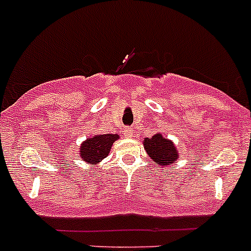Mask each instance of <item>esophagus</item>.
I'll return each mask as SVG.
<instances>
[{
  "label": "esophagus",
  "mask_w": 251,
  "mask_h": 251,
  "mask_svg": "<svg viewBox=\"0 0 251 251\" xmlns=\"http://www.w3.org/2000/svg\"><path fill=\"white\" fill-rule=\"evenodd\" d=\"M133 132H134V130H133L132 128H129V127H126L123 129L124 137H127V138H130V137H133Z\"/></svg>",
  "instance_id": "1"
}]
</instances>
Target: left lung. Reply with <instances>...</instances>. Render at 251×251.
<instances>
[{"instance_id":"obj_1","label":"left lung","mask_w":251,"mask_h":251,"mask_svg":"<svg viewBox=\"0 0 251 251\" xmlns=\"http://www.w3.org/2000/svg\"><path fill=\"white\" fill-rule=\"evenodd\" d=\"M143 146L148 156L159 166L174 165L178 159V151L174 142L165 138L161 133H157L150 138H145Z\"/></svg>"}]
</instances>
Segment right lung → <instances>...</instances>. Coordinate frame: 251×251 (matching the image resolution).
Returning <instances> with one entry per match:
<instances>
[{
  "mask_svg": "<svg viewBox=\"0 0 251 251\" xmlns=\"http://www.w3.org/2000/svg\"><path fill=\"white\" fill-rule=\"evenodd\" d=\"M119 138L118 134H97L88 138L80 146V157L88 163H99L109 154L112 145Z\"/></svg>",
  "mask_w": 251,
  "mask_h": 251,
  "instance_id": "right-lung-1",
  "label": "right lung"
}]
</instances>
